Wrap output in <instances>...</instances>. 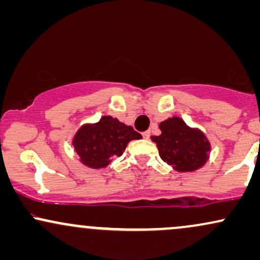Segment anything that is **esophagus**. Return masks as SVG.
Wrapping results in <instances>:
<instances>
[{
  "label": "esophagus",
  "instance_id": "34e87169",
  "mask_svg": "<svg viewBox=\"0 0 260 260\" xmlns=\"http://www.w3.org/2000/svg\"><path fill=\"white\" fill-rule=\"evenodd\" d=\"M142 136H143V138L148 139L149 137H150V131H145V132L142 133Z\"/></svg>",
  "mask_w": 260,
  "mask_h": 260
}]
</instances>
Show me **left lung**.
<instances>
[{"label": "left lung", "mask_w": 260, "mask_h": 260, "mask_svg": "<svg viewBox=\"0 0 260 260\" xmlns=\"http://www.w3.org/2000/svg\"><path fill=\"white\" fill-rule=\"evenodd\" d=\"M160 129V136L151 139L165 162L181 172L194 171L204 165L210 144L201 131L192 129L178 117L161 122Z\"/></svg>", "instance_id": "left-lung-1"}]
</instances>
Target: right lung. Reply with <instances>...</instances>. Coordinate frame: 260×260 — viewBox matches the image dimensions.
I'll use <instances>...</instances> for the list:
<instances>
[{"label":"right lung","instance_id":"add662e5","mask_svg":"<svg viewBox=\"0 0 260 260\" xmlns=\"http://www.w3.org/2000/svg\"><path fill=\"white\" fill-rule=\"evenodd\" d=\"M142 136L131 126L121 123L117 118L105 116L92 126H84L73 140L76 153L89 168H105L116 156H121L128 142Z\"/></svg>","mask_w":260,"mask_h":260}]
</instances>
